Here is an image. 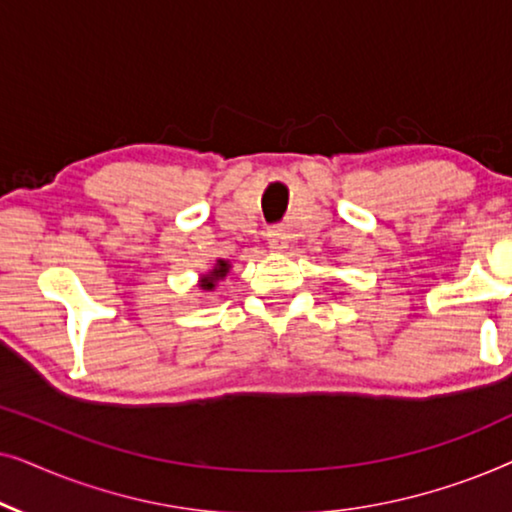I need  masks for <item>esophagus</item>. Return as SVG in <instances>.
<instances>
[{
	"instance_id": "esophagus-1",
	"label": "esophagus",
	"mask_w": 512,
	"mask_h": 512,
	"mask_svg": "<svg viewBox=\"0 0 512 512\" xmlns=\"http://www.w3.org/2000/svg\"><path fill=\"white\" fill-rule=\"evenodd\" d=\"M265 237H268L270 249L284 251L286 247H289V237H286V230H284L282 226H272V228H268V233H265Z\"/></svg>"
}]
</instances>
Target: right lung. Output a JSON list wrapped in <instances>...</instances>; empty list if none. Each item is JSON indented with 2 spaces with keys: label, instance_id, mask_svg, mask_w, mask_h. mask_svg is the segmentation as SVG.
<instances>
[{
  "label": "right lung",
  "instance_id": "obj_1",
  "mask_svg": "<svg viewBox=\"0 0 512 512\" xmlns=\"http://www.w3.org/2000/svg\"><path fill=\"white\" fill-rule=\"evenodd\" d=\"M228 268H230V265H228L226 261H219V263H216V268H214L212 275H207V277H205V282H202V289H214V282H216V279H223V277H226Z\"/></svg>",
  "mask_w": 512,
  "mask_h": 512
}]
</instances>
